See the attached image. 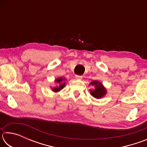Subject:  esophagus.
Listing matches in <instances>:
<instances>
[{"instance_id":"obj_1","label":"esophagus","mask_w":147,"mask_h":147,"mask_svg":"<svg viewBox=\"0 0 147 147\" xmlns=\"http://www.w3.org/2000/svg\"><path fill=\"white\" fill-rule=\"evenodd\" d=\"M75 78H76V79H77V80H82V76H80V75H76Z\"/></svg>"}]
</instances>
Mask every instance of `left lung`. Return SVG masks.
Here are the masks:
<instances>
[{"label":"left lung","mask_w":147,"mask_h":147,"mask_svg":"<svg viewBox=\"0 0 147 147\" xmlns=\"http://www.w3.org/2000/svg\"><path fill=\"white\" fill-rule=\"evenodd\" d=\"M90 85L94 86V89H90V93L93 97L96 98H101L106 94V90L102 83L98 81H93Z\"/></svg>","instance_id":"obj_1"}]
</instances>
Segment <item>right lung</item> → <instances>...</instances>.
I'll use <instances>...</instances> for the list:
<instances>
[{
  "label": "right lung",
  "instance_id": "obj_1",
  "mask_svg": "<svg viewBox=\"0 0 147 147\" xmlns=\"http://www.w3.org/2000/svg\"><path fill=\"white\" fill-rule=\"evenodd\" d=\"M65 78H57L55 82L56 83L59 84V86H57V87H55V88H53V90L54 92H58V91H59L61 90V89H62L63 88V87L65 86ZM63 81L64 82L63 83Z\"/></svg>",
  "mask_w": 147,
  "mask_h": 147
}]
</instances>
